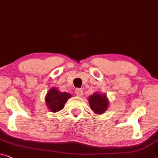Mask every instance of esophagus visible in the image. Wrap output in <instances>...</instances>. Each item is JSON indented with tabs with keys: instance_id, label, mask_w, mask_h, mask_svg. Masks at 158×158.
<instances>
[{
	"instance_id": "1",
	"label": "esophagus",
	"mask_w": 158,
	"mask_h": 158,
	"mask_svg": "<svg viewBox=\"0 0 158 158\" xmlns=\"http://www.w3.org/2000/svg\"><path fill=\"white\" fill-rule=\"evenodd\" d=\"M75 94H77L78 97H82L83 95V91L80 89H77L75 91Z\"/></svg>"
}]
</instances>
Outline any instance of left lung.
<instances>
[{"instance_id":"8db88e82","label":"left lung","mask_w":158,"mask_h":158,"mask_svg":"<svg viewBox=\"0 0 158 158\" xmlns=\"http://www.w3.org/2000/svg\"><path fill=\"white\" fill-rule=\"evenodd\" d=\"M88 100L90 109L98 115H101L106 112L110 104L106 94L100 92H94L88 98Z\"/></svg>"}]
</instances>
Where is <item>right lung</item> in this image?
Instances as JSON below:
<instances>
[{
	"instance_id": "1",
	"label": "right lung",
	"mask_w": 158,
	"mask_h": 158,
	"mask_svg": "<svg viewBox=\"0 0 158 158\" xmlns=\"http://www.w3.org/2000/svg\"><path fill=\"white\" fill-rule=\"evenodd\" d=\"M71 98V94L68 92H61L56 87L50 88L45 95V104L51 112L56 113L64 108V105Z\"/></svg>"
}]
</instances>
